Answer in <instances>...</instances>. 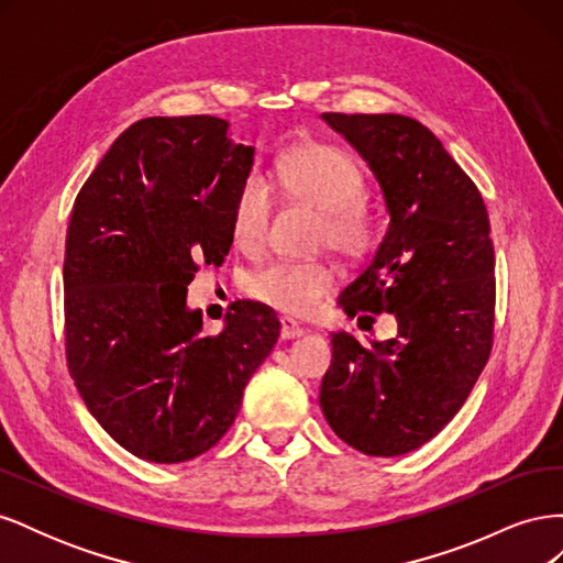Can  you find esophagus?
<instances>
[{
  "label": "esophagus",
  "mask_w": 563,
  "mask_h": 563,
  "mask_svg": "<svg viewBox=\"0 0 563 563\" xmlns=\"http://www.w3.org/2000/svg\"><path fill=\"white\" fill-rule=\"evenodd\" d=\"M305 333V329L300 327L298 321H294L291 317H282V338L291 340V338H300Z\"/></svg>",
  "instance_id": "1"
}]
</instances>
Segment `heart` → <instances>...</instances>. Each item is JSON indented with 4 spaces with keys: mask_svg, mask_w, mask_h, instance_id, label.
<instances>
[{
    "mask_svg": "<svg viewBox=\"0 0 563 563\" xmlns=\"http://www.w3.org/2000/svg\"><path fill=\"white\" fill-rule=\"evenodd\" d=\"M282 195L319 213L317 244L331 246L350 261H364L378 244V220L364 195V174L347 152L331 145H302L288 150L275 164ZM275 201L261 176L242 185L232 209L234 242L246 251L267 240ZM340 279L329 261H275L251 272L246 291L288 314H310Z\"/></svg>",
    "mask_w": 563,
    "mask_h": 563,
    "instance_id": "b5f03b06",
    "label": "heart"
}]
</instances>
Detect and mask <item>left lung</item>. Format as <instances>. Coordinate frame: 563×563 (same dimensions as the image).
Instances as JSON below:
<instances>
[{
	"label": "left lung",
	"instance_id": "obj_1",
	"mask_svg": "<svg viewBox=\"0 0 563 563\" xmlns=\"http://www.w3.org/2000/svg\"><path fill=\"white\" fill-rule=\"evenodd\" d=\"M321 117L366 159L389 213L383 244L340 294V308L347 317L391 312L399 331L368 345L331 333L333 362L319 404L352 449L404 455L446 428L490 356L496 255L488 211L472 178L416 119Z\"/></svg>",
	"mask_w": 563,
	"mask_h": 563
}]
</instances>
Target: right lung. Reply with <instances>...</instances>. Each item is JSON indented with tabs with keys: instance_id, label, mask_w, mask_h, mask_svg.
I'll return each mask as SVG.
<instances>
[{
	"instance_id": "add662e5",
	"label": "right lung",
	"mask_w": 563,
	"mask_h": 563,
	"mask_svg": "<svg viewBox=\"0 0 563 563\" xmlns=\"http://www.w3.org/2000/svg\"><path fill=\"white\" fill-rule=\"evenodd\" d=\"M251 166L253 147L225 119L147 117L75 199L63 263L67 371L100 428L147 463L216 446L279 338L267 305L232 302L216 335L185 305L199 263L220 265L232 246Z\"/></svg>"
}]
</instances>
